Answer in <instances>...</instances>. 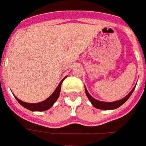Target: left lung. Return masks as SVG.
I'll use <instances>...</instances> for the list:
<instances>
[{
  "mask_svg": "<svg viewBox=\"0 0 146 146\" xmlns=\"http://www.w3.org/2000/svg\"><path fill=\"white\" fill-rule=\"evenodd\" d=\"M134 89H135V87L133 88V90L125 98L121 99V100H119V101H113V102H105V101H101L96 100L95 98H93L91 95L89 94V92L87 91L86 86H85V91H86V94L87 96L88 99L90 100L91 104L94 106L95 108H98V109H102V110H111V109H115V108H119V107H120L122 104H124L125 102L129 99V98L131 97L132 93L134 92Z\"/></svg>",
  "mask_w": 146,
  "mask_h": 146,
  "instance_id": "left-lung-1",
  "label": "left lung"
}]
</instances>
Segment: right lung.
<instances>
[{
    "instance_id": "right-lung-1",
    "label": "right lung",
    "mask_w": 146,
    "mask_h": 146,
    "mask_svg": "<svg viewBox=\"0 0 146 146\" xmlns=\"http://www.w3.org/2000/svg\"><path fill=\"white\" fill-rule=\"evenodd\" d=\"M67 78V76L64 77L61 80V82H60V84L58 85V86L56 87V89L55 90V91L52 94L50 97H48L46 100L42 101V102H39V103H35V104H32V103H27L24 101H20L19 98L15 97V99L17 100L19 104H21L22 106H23L24 108H26L28 110L33 111H45V110H48L49 108H51L52 106L53 105L55 102L56 101V100L58 99L60 94V89H61V84L63 81L64 80L65 78Z\"/></svg>"
}]
</instances>
